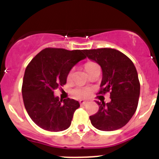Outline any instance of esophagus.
I'll return each mask as SVG.
<instances>
[{
    "label": "esophagus",
    "mask_w": 159,
    "mask_h": 159,
    "mask_svg": "<svg viewBox=\"0 0 159 159\" xmlns=\"http://www.w3.org/2000/svg\"><path fill=\"white\" fill-rule=\"evenodd\" d=\"M88 103V101H84V100H81V101H80V104H81V105H86Z\"/></svg>",
    "instance_id": "obj_1"
}]
</instances>
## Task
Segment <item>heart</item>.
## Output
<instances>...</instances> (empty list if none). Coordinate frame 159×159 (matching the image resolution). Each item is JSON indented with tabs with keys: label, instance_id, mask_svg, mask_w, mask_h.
Wrapping results in <instances>:
<instances>
[{
	"label": "heart",
	"instance_id": "b5f03b06",
	"mask_svg": "<svg viewBox=\"0 0 159 159\" xmlns=\"http://www.w3.org/2000/svg\"><path fill=\"white\" fill-rule=\"evenodd\" d=\"M96 66H98L95 62H87L85 65V68L86 70V71H88L89 70H90L93 67ZM73 70H71L68 74H67V79L69 80L70 79L71 75H72ZM73 95L75 96L76 97H78V98H86L91 93V89L89 88H76L73 89L72 91Z\"/></svg>",
	"mask_w": 159,
	"mask_h": 159
}]
</instances>
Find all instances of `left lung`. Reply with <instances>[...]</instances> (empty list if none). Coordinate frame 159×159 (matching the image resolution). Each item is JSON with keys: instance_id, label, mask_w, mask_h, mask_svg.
<instances>
[{"instance_id": "left-lung-1", "label": "left lung", "mask_w": 159, "mask_h": 159, "mask_svg": "<svg viewBox=\"0 0 159 159\" xmlns=\"http://www.w3.org/2000/svg\"><path fill=\"white\" fill-rule=\"evenodd\" d=\"M86 56L101 66L103 72L98 94L110 93L111 101H97L99 110L90 116L91 124L101 131H115L128 124L137 109L140 83L135 66L120 51L111 48L85 50Z\"/></svg>"}]
</instances>
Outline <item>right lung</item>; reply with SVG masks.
<instances>
[{"instance_id": "obj_1", "label": "right lung", "mask_w": 159, "mask_h": 159, "mask_svg": "<svg viewBox=\"0 0 159 159\" xmlns=\"http://www.w3.org/2000/svg\"><path fill=\"white\" fill-rule=\"evenodd\" d=\"M83 52L84 50L48 48L27 66L23 79V101L28 114L39 128L61 131L70 126L79 103L70 98L59 101L54 96V90L66 85L71 68L86 58Z\"/></svg>"}]
</instances>
